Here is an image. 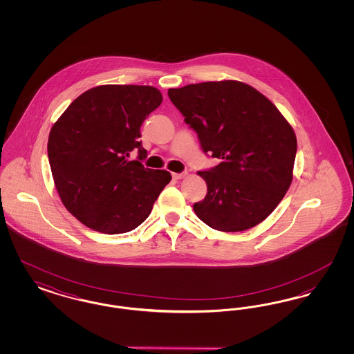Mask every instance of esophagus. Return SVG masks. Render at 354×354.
I'll list each match as a JSON object with an SVG mask.
<instances>
[{
    "label": "esophagus",
    "instance_id": "esophagus-1",
    "mask_svg": "<svg viewBox=\"0 0 354 354\" xmlns=\"http://www.w3.org/2000/svg\"><path fill=\"white\" fill-rule=\"evenodd\" d=\"M185 172H179V174H178V172H174V174H172V178H174V179H176V180H179V179L185 178Z\"/></svg>",
    "mask_w": 354,
    "mask_h": 354
}]
</instances>
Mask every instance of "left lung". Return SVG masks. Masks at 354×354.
<instances>
[{
  "mask_svg": "<svg viewBox=\"0 0 354 354\" xmlns=\"http://www.w3.org/2000/svg\"><path fill=\"white\" fill-rule=\"evenodd\" d=\"M203 151L219 165L199 171L207 195L194 204L214 230L239 232L267 219L293 179L297 139L272 102L250 84L219 81L169 88Z\"/></svg>",
  "mask_w": 354,
  "mask_h": 354,
  "instance_id": "obj_1",
  "label": "left lung"
}]
</instances>
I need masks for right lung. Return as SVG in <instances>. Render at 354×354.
<instances>
[{
  "label": "right lung",
  "mask_w": 354,
  "mask_h": 354,
  "mask_svg": "<svg viewBox=\"0 0 354 354\" xmlns=\"http://www.w3.org/2000/svg\"><path fill=\"white\" fill-rule=\"evenodd\" d=\"M162 101L152 86L103 84L71 102L53 124L48 156L54 185L86 227L117 235L149 218L171 174L140 163L147 151L139 138L143 120Z\"/></svg>",
  "instance_id": "1"
}]
</instances>
